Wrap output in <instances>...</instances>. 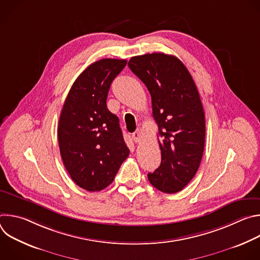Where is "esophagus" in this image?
<instances>
[{"instance_id":"34e87169","label":"esophagus","mask_w":260,"mask_h":260,"mask_svg":"<svg viewBox=\"0 0 260 260\" xmlns=\"http://www.w3.org/2000/svg\"><path fill=\"white\" fill-rule=\"evenodd\" d=\"M132 139H133V141H134L135 143H139V142L141 141V139H142V134H141V131H140L139 128L136 129L135 133H133Z\"/></svg>"}]
</instances>
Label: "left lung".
<instances>
[{
  "label": "left lung",
  "mask_w": 260,
  "mask_h": 260,
  "mask_svg": "<svg viewBox=\"0 0 260 260\" xmlns=\"http://www.w3.org/2000/svg\"><path fill=\"white\" fill-rule=\"evenodd\" d=\"M128 67L150 92L160 138L161 162L148 180L161 192H179L194 177L204 153L206 122L197 85L174 55H138Z\"/></svg>",
  "instance_id": "8db88e82"
}]
</instances>
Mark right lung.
Wrapping results in <instances>:
<instances>
[{
	"mask_svg": "<svg viewBox=\"0 0 260 260\" xmlns=\"http://www.w3.org/2000/svg\"><path fill=\"white\" fill-rule=\"evenodd\" d=\"M125 59L103 58L73 83L60 112L57 137L62 162L72 180L87 191L113 182L129 154L119 119L107 108L111 83Z\"/></svg>",
	"mask_w": 260,
	"mask_h": 260,
	"instance_id": "add662e5",
	"label": "right lung"
}]
</instances>
